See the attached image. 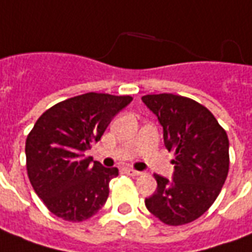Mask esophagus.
Segmentation results:
<instances>
[{
	"label": "esophagus",
	"instance_id": "34e87169",
	"mask_svg": "<svg viewBox=\"0 0 252 252\" xmlns=\"http://www.w3.org/2000/svg\"><path fill=\"white\" fill-rule=\"evenodd\" d=\"M124 173L128 176H139L140 175V172H139V170H135V169H131V168L124 169Z\"/></svg>",
	"mask_w": 252,
	"mask_h": 252
}]
</instances>
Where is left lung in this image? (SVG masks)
Wrapping results in <instances>:
<instances>
[{"mask_svg":"<svg viewBox=\"0 0 252 252\" xmlns=\"http://www.w3.org/2000/svg\"><path fill=\"white\" fill-rule=\"evenodd\" d=\"M163 128V142L175 151L173 180L154 175L156 192L146 198L147 210L166 225L199 218L217 199L229 170V140L207 108L175 94L142 96Z\"/></svg>","mask_w":252,"mask_h":252,"instance_id":"obj_1","label":"left lung"}]
</instances>
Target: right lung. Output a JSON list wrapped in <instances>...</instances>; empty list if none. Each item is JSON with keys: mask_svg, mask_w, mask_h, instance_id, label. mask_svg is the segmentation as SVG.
<instances>
[{"mask_svg": "<svg viewBox=\"0 0 252 252\" xmlns=\"http://www.w3.org/2000/svg\"><path fill=\"white\" fill-rule=\"evenodd\" d=\"M131 101L129 95L87 93L56 103L36 120L26 140L28 179L54 216L80 222L105 205L119 169L103 168L83 153Z\"/></svg>", "mask_w": 252, "mask_h": 252, "instance_id": "add662e5", "label": "right lung"}]
</instances>
